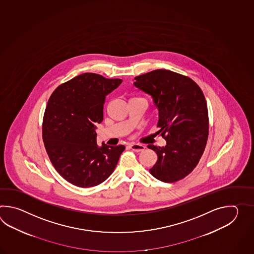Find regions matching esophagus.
I'll use <instances>...</instances> for the list:
<instances>
[{
  "label": "esophagus",
  "instance_id": "1",
  "mask_svg": "<svg viewBox=\"0 0 254 254\" xmlns=\"http://www.w3.org/2000/svg\"><path fill=\"white\" fill-rule=\"evenodd\" d=\"M129 147L132 151H137V152L143 151L145 149V146L141 145V144H130Z\"/></svg>",
  "mask_w": 254,
  "mask_h": 254
}]
</instances>
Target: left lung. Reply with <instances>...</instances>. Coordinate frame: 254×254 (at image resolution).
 Returning a JSON list of instances; mask_svg holds the SVG:
<instances>
[{
  "label": "left lung",
  "instance_id": "8db88e82",
  "mask_svg": "<svg viewBox=\"0 0 254 254\" xmlns=\"http://www.w3.org/2000/svg\"><path fill=\"white\" fill-rule=\"evenodd\" d=\"M134 80V86L152 98L159 112L158 132L166 140L164 147L148 145L158 156L150 173L163 183L185 178L199 163L208 140L203 92L188 76L172 70H151Z\"/></svg>",
  "mask_w": 254,
  "mask_h": 254
}]
</instances>
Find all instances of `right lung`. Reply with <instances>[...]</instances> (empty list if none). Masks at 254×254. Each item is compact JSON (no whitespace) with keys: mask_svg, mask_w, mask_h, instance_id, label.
Segmentation results:
<instances>
[{"mask_svg":"<svg viewBox=\"0 0 254 254\" xmlns=\"http://www.w3.org/2000/svg\"><path fill=\"white\" fill-rule=\"evenodd\" d=\"M86 72L57 87L43 120V140L50 161L70 184L89 188L114 173L124 145L96 143V124L103 120L105 98L122 83Z\"/></svg>","mask_w":254,"mask_h":254,"instance_id":"right-lung-1","label":"right lung"}]
</instances>
